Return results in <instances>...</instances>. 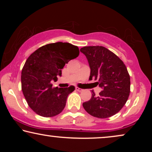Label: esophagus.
<instances>
[{"label":"esophagus","mask_w":152,"mask_h":152,"mask_svg":"<svg viewBox=\"0 0 152 152\" xmlns=\"http://www.w3.org/2000/svg\"><path fill=\"white\" fill-rule=\"evenodd\" d=\"M76 90L79 91V92H82V91H83V89L80 88H78V87H76Z\"/></svg>","instance_id":"1"}]
</instances>
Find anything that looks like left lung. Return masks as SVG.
Here are the masks:
<instances>
[{"instance_id": "8db88e82", "label": "left lung", "mask_w": 152, "mask_h": 152, "mask_svg": "<svg viewBox=\"0 0 152 152\" xmlns=\"http://www.w3.org/2000/svg\"><path fill=\"white\" fill-rule=\"evenodd\" d=\"M88 59L91 68L89 80H97L103 90L83 103L87 113L93 117L107 118L119 112L130 93V76L123 61L103 46H85L80 49Z\"/></svg>"}]
</instances>
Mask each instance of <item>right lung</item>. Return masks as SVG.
Segmentation results:
<instances>
[{
    "label": "right lung",
    "mask_w": 152,
    "mask_h": 152,
    "mask_svg": "<svg viewBox=\"0 0 152 152\" xmlns=\"http://www.w3.org/2000/svg\"><path fill=\"white\" fill-rule=\"evenodd\" d=\"M80 55L77 46L57 42L43 45L31 54L21 72V88L27 103L38 115L53 117L66 106L75 86L53 88L52 80L61 75V69Z\"/></svg>",
    "instance_id": "1"
}]
</instances>
